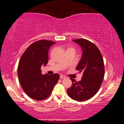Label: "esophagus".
<instances>
[{
    "mask_svg": "<svg viewBox=\"0 0 124 124\" xmlns=\"http://www.w3.org/2000/svg\"><path fill=\"white\" fill-rule=\"evenodd\" d=\"M60 79H61L66 78V77H65L64 76H63V75H60Z\"/></svg>",
    "mask_w": 124,
    "mask_h": 124,
    "instance_id": "34e87169",
    "label": "esophagus"
}]
</instances>
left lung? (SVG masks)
Returning <instances> with one entry per match:
<instances>
[{
	"instance_id": "obj_1",
	"label": "left lung",
	"mask_w": 124,
	"mask_h": 124,
	"mask_svg": "<svg viewBox=\"0 0 124 124\" xmlns=\"http://www.w3.org/2000/svg\"><path fill=\"white\" fill-rule=\"evenodd\" d=\"M73 41L82 49V56L76 69L79 73L83 72V74L79 81L70 78L72 85L67 89V93L73 100L84 101L93 97L102 85L104 75L103 58L99 49L92 42L85 39Z\"/></svg>"
}]
</instances>
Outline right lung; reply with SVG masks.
I'll return each instance as SVG.
<instances>
[{
  "instance_id": "right-lung-1",
  "label": "right lung",
  "mask_w": 124,
  "mask_h": 124,
  "mask_svg": "<svg viewBox=\"0 0 124 124\" xmlns=\"http://www.w3.org/2000/svg\"><path fill=\"white\" fill-rule=\"evenodd\" d=\"M55 42L41 40L31 44L20 58L17 74L21 86L27 95L33 100H45L51 95L60 79L57 73L42 74L41 67L48 62L50 47Z\"/></svg>"
}]
</instances>
